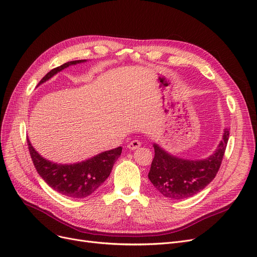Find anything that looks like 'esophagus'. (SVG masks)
Instances as JSON below:
<instances>
[{
    "instance_id": "esophagus-1",
    "label": "esophagus",
    "mask_w": 257,
    "mask_h": 257,
    "mask_svg": "<svg viewBox=\"0 0 257 257\" xmlns=\"http://www.w3.org/2000/svg\"><path fill=\"white\" fill-rule=\"evenodd\" d=\"M140 146H141V143H140L138 140H133V141H131V142L128 143V145H127V149H128V150H132V151H134V150L139 149Z\"/></svg>"
}]
</instances>
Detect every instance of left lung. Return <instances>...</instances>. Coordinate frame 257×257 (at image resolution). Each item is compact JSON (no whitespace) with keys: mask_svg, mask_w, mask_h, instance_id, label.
Returning a JSON list of instances; mask_svg holds the SVG:
<instances>
[{"mask_svg":"<svg viewBox=\"0 0 257 257\" xmlns=\"http://www.w3.org/2000/svg\"><path fill=\"white\" fill-rule=\"evenodd\" d=\"M229 135V130L224 128L222 139L216 150L211 156L201 160L179 158L154 143L155 156L151 164L149 179L167 198L180 200L194 196L216 176Z\"/></svg>","mask_w":257,"mask_h":257,"instance_id":"8db88e82","label":"left lung"}]
</instances>
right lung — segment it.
I'll use <instances>...</instances> for the list:
<instances>
[{"mask_svg": "<svg viewBox=\"0 0 257 257\" xmlns=\"http://www.w3.org/2000/svg\"><path fill=\"white\" fill-rule=\"evenodd\" d=\"M83 62H86V60L70 61L51 69L39 82L38 86L64 68ZM27 143L30 156L39 175L51 189L70 198H84L93 194L109 176L112 166L120 157L122 152V148L119 147L102 152L84 161L62 164L43 158L34 149L28 138Z\"/></svg>", "mask_w": 257, "mask_h": 257, "instance_id": "right-lung-1", "label": "right lung"}]
</instances>
